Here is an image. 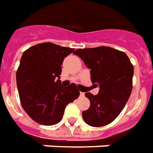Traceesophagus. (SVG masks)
<instances>
[{
    "label": "esophagus",
    "instance_id": "esophagus-1",
    "mask_svg": "<svg viewBox=\"0 0 153 153\" xmlns=\"http://www.w3.org/2000/svg\"><path fill=\"white\" fill-rule=\"evenodd\" d=\"M85 96V93L84 92H80V96Z\"/></svg>",
    "mask_w": 153,
    "mask_h": 153
}]
</instances>
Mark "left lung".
Listing matches in <instances>:
<instances>
[{"label": "left lung", "mask_w": 153, "mask_h": 153, "mask_svg": "<svg viewBox=\"0 0 153 153\" xmlns=\"http://www.w3.org/2000/svg\"><path fill=\"white\" fill-rule=\"evenodd\" d=\"M91 69V80L99 85V93L85 96L91 105L82 112L85 123L92 127L109 124L119 116L133 89L134 66L123 52L105 46L79 48L73 53Z\"/></svg>", "instance_id": "obj_1"}]
</instances>
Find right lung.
<instances>
[{
    "label": "right lung",
    "mask_w": 153,
    "mask_h": 153,
    "mask_svg": "<svg viewBox=\"0 0 153 153\" xmlns=\"http://www.w3.org/2000/svg\"><path fill=\"white\" fill-rule=\"evenodd\" d=\"M74 48L42 43L24 52L16 72L19 100L37 123L53 125L62 119L66 106L80 95L74 83L61 85V66Z\"/></svg>",
    "instance_id": "right-lung-1"
}]
</instances>
